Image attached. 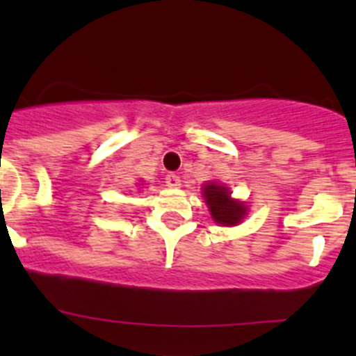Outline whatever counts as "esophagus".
Instances as JSON below:
<instances>
[{
  "mask_svg": "<svg viewBox=\"0 0 356 356\" xmlns=\"http://www.w3.org/2000/svg\"><path fill=\"white\" fill-rule=\"evenodd\" d=\"M165 184L168 186V188H179L181 186V177H179L177 174H167L165 175Z\"/></svg>",
  "mask_w": 356,
  "mask_h": 356,
  "instance_id": "1",
  "label": "esophagus"
}]
</instances>
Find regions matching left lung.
I'll list each match as a JSON object with an SVG mask.
<instances>
[{
	"label": "left lung",
	"instance_id": "obj_1",
	"mask_svg": "<svg viewBox=\"0 0 356 356\" xmlns=\"http://www.w3.org/2000/svg\"><path fill=\"white\" fill-rule=\"evenodd\" d=\"M203 196L207 201L210 213L217 224L236 225L245 217L246 207L239 201L231 198V193L225 186L207 184L203 188Z\"/></svg>",
	"mask_w": 356,
	"mask_h": 356
}]
</instances>
